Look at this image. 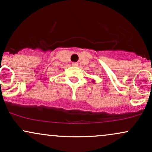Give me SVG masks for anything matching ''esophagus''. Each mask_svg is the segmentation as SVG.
<instances>
[{
  "instance_id": "obj_1",
  "label": "esophagus",
  "mask_w": 152,
  "mask_h": 152,
  "mask_svg": "<svg viewBox=\"0 0 152 152\" xmlns=\"http://www.w3.org/2000/svg\"><path fill=\"white\" fill-rule=\"evenodd\" d=\"M72 65L73 67H77L78 63L77 62H72Z\"/></svg>"
}]
</instances>
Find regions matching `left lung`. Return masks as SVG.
<instances>
[{
    "label": "left lung",
    "instance_id": "8db88e82",
    "mask_svg": "<svg viewBox=\"0 0 152 152\" xmlns=\"http://www.w3.org/2000/svg\"><path fill=\"white\" fill-rule=\"evenodd\" d=\"M93 82H94V81H93Z\"/></svg>",
    "mask_w": 152,
    "mask_h": 152
}]
</instances>
